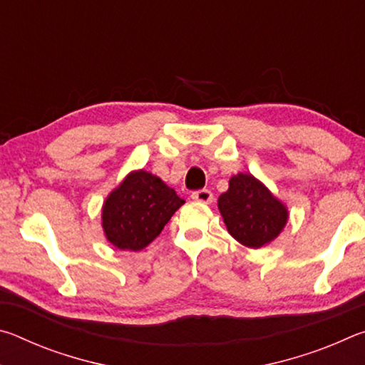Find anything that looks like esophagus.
<instances>
[{"instance_id": "1", "label": "esophagus", "mask_w": 365, "mask_h": 365, "mask_svg": "<svg viewBox=\"0 0 365 365\" xmlns=\"http://www.w3.org/2000/svg\"><path fill=\"white\" fill-rule=\"evenodd\" d=\"M191 197H193L195 201H200V202H205V205H209V202H212L214 196L209 190H196L191 193Z\"/></svg>"}]
</instances>
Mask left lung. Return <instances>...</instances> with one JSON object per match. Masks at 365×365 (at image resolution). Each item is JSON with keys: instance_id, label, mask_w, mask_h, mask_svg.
Returning <instances> with one entry per match:
<instances>
[{"instance_id": "left-lung-1", "label": "left lung", "mask_w": 365, "mask_h": 365, "mask_svg": "<svg viewBox=\"0 0 365 365\" xmlns=\"http://www.w3.org/2000/svg\"><path fill=\"white\" fill-rule=\"evenodd\" d=\"M217 206L228 233L248 248L269 245L288 222L287 206L251 174L233 175Z\"/></svg>"}]
</instances>
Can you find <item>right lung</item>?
<instances>
[{"instance_id": "add662e5", "label": "right lung", "mask_w": 365, "mask_h": 365, "mask_svg": "<svg viewBox=\"0 0 365 365\" xmlns=\"http://www.w3.org/2000/svg\"><path fill=\"white\" fill-rule=\"evenodd\" d=\"M175 190L146 170H133L103 205L101 220L108 242L123 251L146 248L183 205Z\"/></svg>"}]
</instances>
